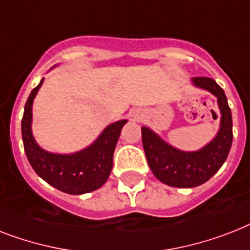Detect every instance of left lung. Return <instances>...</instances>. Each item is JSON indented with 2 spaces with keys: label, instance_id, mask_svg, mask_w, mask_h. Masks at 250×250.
Masks as SVG:
<instances>
[{
  "label": "left lung",
  "instance_id": "obj_1",
  "mask_svg": "<svg viewBox=\"0 0 250 250\" xmlns=\"http://www.w3.org/2000/svg\"><path fill=\"white\" fill-rule=\"evenodd\" d=\"M194 87L217 97L221 113L220 129L212 141L195 151H184L164 141L149 127H141L146 159L154 176L172 188H196L222 167L232 144V117L225 91L208 77L191 78Z\"/></svg>",
  "mask_w": 250,
  "mask_h": 250
}]
</instances>
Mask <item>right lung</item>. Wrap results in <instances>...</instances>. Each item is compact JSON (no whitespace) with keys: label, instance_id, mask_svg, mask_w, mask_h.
<instances>
[{"label":"right lung","instance_id":"1","mask_svg":"<svg viewBox=\"0 0 250 250\" xmlns=\"http://www.w3.org/2000/svg\"><path fill=\"white\" fill-rule=\"evenodd\" d=\"M42 83L43 78L30 92L21 119V137L30 166L42 180L66 194L81 195L100 188L110 176L115 145L127 119L105 127L90 146L77 153H50L38 145L32 132L33 101Z\"/></svg>","mask_w":250,"mask_h":250}]
</instances>
